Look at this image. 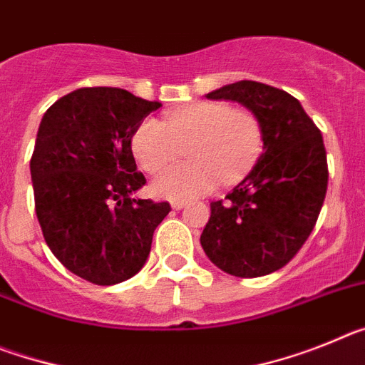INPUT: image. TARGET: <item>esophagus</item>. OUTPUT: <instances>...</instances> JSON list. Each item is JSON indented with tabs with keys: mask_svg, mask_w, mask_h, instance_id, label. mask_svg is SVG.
<instances>
[{
	"mask_svg": "<svg viewBox=\"0 0 365 365\" xmlns=\"http://www.w3.org/2000/svg\"><path fill=\"white\" fill-rule=\"evenodd\" d=\"M186 201H173L172 202V208L173 210H180V208H185Z\"/></svg>",
	"mask_w": 365,
	"mask_h": 365,
	"instance_id": "1",
	"label": "esophagus"
}]
</instances>
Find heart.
Masks as SVG:
<instances>
[{
	"mask_svg": "<svg viewBox=\"0 0 365 365\" xmlns=\"http://www.w3.org/2000/svg\"><path fill=\"white\" fill-rule=\"evenodd\" d=\"M263 131L248 109L227 102H199L175 109L166 117L140 122L131 140L144 172L159 173L189 146L190 163L160 173L153 192L172 201H185L212 192L222 182L241 179L261 151Z\"/></svg>",
	"mask_w": 365,
	"mask_h": 365,
	"instance_id": "heart-1",
	"label": "heart"
}]
</instances>
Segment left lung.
Instances as JSON below:
<instances>
[{"label":"left lung","instance_id":"1","mask_svg":"<svg viewBox=\"0 0 365 365\" xmlns=\"http://www.w3.org/2000/svg\"><path fill=\"white\" fill-rule=\"evenodd\" d=\"M206 98L250 109L263 131V153L225 201L210 202L202 248L237 278L276 272L299 252L320 215L329 179L324 138L298 100L278 87L241 80Z\"/></svg>","mask_w":365,"mask_h":365}]
</instances>
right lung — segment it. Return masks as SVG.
<instances>
[{
  "label": "right lung",
  "mask_w": 365,
  "mask_h": 365,
  "mask_svg": "<svg viewBox=\"0 0 365 365\" xmlns=\"http://www.w3.org/2000/svg\"><path fill=\"white\" fill-rule=\"evenodd\" d=\"M159 102L118 87H82L41 118L31 157L34 208L58 261L95 285L143 269L170 202L133 199L146 185L131 138Z\"/></svg>",
  "instance_id": "obj_1"
}]
</instances>
